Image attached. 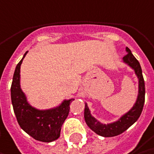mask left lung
Returning a JSON list of instances; mask_svg holds the SVG:
<instances>
[{
  "label": "left lung",
  "mask_w": 154,
  "mask_h": 154,
  "mask_svg": "<svg viewBox=\"0 0 154 154\" xmlns=\"http://www.w3.org/2000/svg\"><path fill=\"white\" fill-rule=\"evenodd\" d=\"M126 52L128 53L125 57L122 58L123 63L128 65L130 68H132L135 72L138 79V93L137 100L132 106V108L123 114L119 120L116 122L104 124L98 122L95 117L92 116L88 106L85 103V109H84V119L86 124L88 128L94 131L96 134L105 137H111L118 136L126 131L131 125H133L137 119L140 117L141 112L143 111V107L144 104V95H145V87H144V81L142 73V69L139 62L131 53V50L128 47H126Z\"/></svg>",
  "instance_id": "left-lung-1"
}]
</instances>
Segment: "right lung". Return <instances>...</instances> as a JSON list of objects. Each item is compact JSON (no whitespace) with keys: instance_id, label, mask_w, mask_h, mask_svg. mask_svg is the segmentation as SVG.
<instances>
[{"instance_id":"1","label":"right lung","mask_w":154,"mask_h":154,"mask_svg":"<svg viewBox=\"0 0 154 154\" xmlns=\"http://www.w3.org/2000/svg\"><path fill=\"white\" fill-rule=\"evenodd\" d=\"M27 52L14 72L10 88L11 103L20 128L35 140L50 143L60 137L61 127L67 118L70 104L74 98L65 99L59 106L45 110L31 106L20 86V66Z\"/></svg>"}]
</instances>
